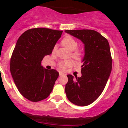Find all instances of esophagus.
Masks as SVG:
<instances>
[{
  "label": "esophagus",
  "mask_w": 128,
  "mask_h": 128,
  "mask_svg": "<svg viewBox=\"0 0 128 128\" xmlns=\"http://www.w3.org/2000/svg\"><path fill=\"white\" fill-rule=\"evenodd\" d=\"M63 75H64V74H63L62 72H60V76H62Z\"/></svg>",
  "instance_id": "34e87169"
}]
</instances>
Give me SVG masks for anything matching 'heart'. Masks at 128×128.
Here are the masks:
<instances>
[{"mask_svg":"<svg viewBox=\"0 0 128 128\" xmlns=\"http://www.w3.org/2000/svg\"><path fill=\"white\" fill-rule=\"evenodd\" d=\"M62 46L66 47L68 50L72 51L71 56L76 60H80L83 56V52L80 49H77L78 46V42L71 36H66L62 39ZM73 65V62L72 60L60 61L58 63V67L62 70H65L66 68L70 67Z\"/></svg>","mask_w":128,"mask_h":128,"instance_id":"1","label":"heart"}]
</instances>
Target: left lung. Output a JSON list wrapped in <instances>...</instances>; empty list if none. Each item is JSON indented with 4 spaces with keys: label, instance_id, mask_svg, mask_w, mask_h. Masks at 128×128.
<instances>
[{
    "label": "left lung",
    "instance_id": "left-lung-1",
    "mask_svg": "<svg viewBox=\"0 0 128 128\" xmlns=\"http://www.w3.org/2000/svg\"><path fill=\"white\" fill-rule=\"evenodd\" d=\"M65 32L81 40L84 54L81 78L67 75L65 93L68 99L78 106L94 102L102 94L110 75L112 58L108 40L91 29L65 30Z\"/></svg>",
    "mask_w": 128,
    "mask_h": 128
}]
</instances>
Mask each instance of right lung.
I'll return each mask as SVG.
<instances>
[{
	"label": "right lung",
	"mask_w": 128,
	"mask_h": 128,
	"mask_svg": "<svg viewBox=\"0 0 128 128\" xmlns=\"http://www.w3.org/2000/svg\"><path fill=\"white\" fill-rule=\"evenodd\" d=\"M63 30L33 28L25 31L16 44L10 72L18 90L32 102L46 99L52 91L59 72L42 66V61L52 52Z\"/></svg>",
	"instance_id": "right-lung-1"
}]
</instances>
